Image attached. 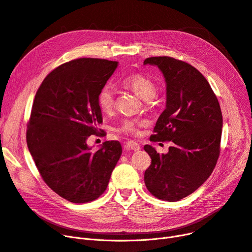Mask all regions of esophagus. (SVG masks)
<instances>
[{"label": "esophagus", "mask_w": 252, "mask_h": 252, "mask_svg": "<svg viewBox=\"0 0 252 252\" xmlns=\"http://www.w3.org/2000/svg\"><path fill=\"white\" fill-rule=\"evenodd\" d=\"M124 150L125 151H134L137 152L140 150V145L134 141H128L124 145Z\"/></svg>", "instance_id": "obj_1"}]
</instances>
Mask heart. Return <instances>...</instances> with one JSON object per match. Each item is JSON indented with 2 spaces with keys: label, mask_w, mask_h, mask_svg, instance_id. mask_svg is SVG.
<instances>
[{
  "label": "heart",
  "mask_w": 252,
  "mask_h": 252,
  "mask_svg": "<svg viewBox=\"0 0 252 252\" xmlns=\"http://www.w3.org/2000/svg\"><path fill=\"white\" fill-rule=\"evenodd\" d=\"M122 85L129 88L144 100L152 98L156 94V84L150 78L141 75V74H133V75L125 77L122 80ZM96 101L101 112L109 113L113 109L115 96L110 85H105L100 88L96 96ZM139 125H141L139 121L125 120L121 124L119 130L124 133H137Z\"/></svg>",
  "instance_id": "heart-1"
}]
</instances>
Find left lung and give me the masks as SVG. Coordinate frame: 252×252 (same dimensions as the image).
I'll return each mask as SVG.
<instances>
[{
    "mask_svg": "<svg viewBox=\"0 0 252 252\" xmlns=\"http://www.w3.org/2000/svg\"><path fill=\"white\" fill-rule=\"evenodd\" d=\"M166 82V109L155 126L152 141H172L167 154L144 145L152 164L144 173L151 193L162 200H180L211 176L220 155L223 117L217 96L202 74L183 61L152 57Z\"/></svg>",
    "mask_w": 252,
    "mask_h": 252,
    "instance_id": "obj_1",
    "label": "left lung"
}]
</instances>
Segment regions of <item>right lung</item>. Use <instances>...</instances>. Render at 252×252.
<instances>
[{
    "mask_svg": "<svg viewBox=\"0 0 252 252\" xmlns=\"http://www.w3.org/2000/svg\"><path fill=\"white\" fill-rule=\"evenodd\" d=\"M118 62L82 58L44 78L36 92L26 132L27 146L43 181L61 197L85 203L101 195L122 155L119 141L97 151L87 138L102 122L96 96Z\"/></svg>",
    "mask_w": 252,
    "mask_h": 252,
    "instance_id": "1",
    "label": "right lung"
}]
</instances>
